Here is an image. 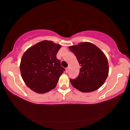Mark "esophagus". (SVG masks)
I'll use <instances>...</instances> for the list:
<instances>
[{"instance_id":"obj_1","label":"esophagus","mask_w":130,"mask_h":130,"mask_svg":"<svg viewBox=\"0 0 130 130\" xmlns=\"http://www.w3.org/2000/svg\"><path fill=\"white\" fill-rule=\"evenodd\" d=\"M68 71H69V67H67V68H66V72L68 73Z\"/></svg>"}]
</instances>
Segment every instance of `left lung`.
<instances>
[{
    "label": "left lung",
    "mask_w": 130,
    "mask_h": 130,
    "mask_svg": "<svg viewBox=\"0 0 130 130\" xmlns=\"http://www.w3.org/2000/svg\"><path fill=\"white\" fill-rule=\"evenodd\" d=\"M81 66L75 79H70L72 85L82 92L98 89L108 75V62L105 55L94 44L84 42L69 46Z\"/></svg>",
    "instance_id": "obj_1"
}]
</instances>
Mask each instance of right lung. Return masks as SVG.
Returning a JSON list of instances; mask_svg holds the SVG:
<instances>
[{
  "instance_id": "add662e5",
  "label": "right lung",
  "mask_w": 130,
  "mask_h": 130,
  "mask_svg": "<svg viewBox=\"0 0 130 130\" xmlns=\"http://www.w3.org/2000/svg\"><path fill=\"white\" fill-rule=\"evenodd\" d=\"M61 45L50 41L37 43L24 53L20 63L22 77L26 85L38 93H44L56 87L65 71L57 58Z\"/></svg>"
}]
</instances>
